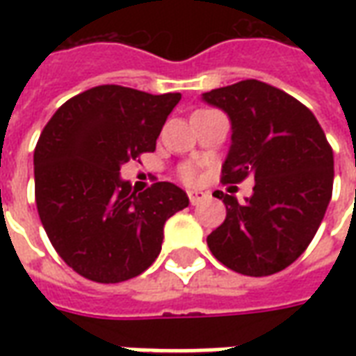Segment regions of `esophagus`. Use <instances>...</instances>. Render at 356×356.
<instances>
[{"label": "esophagus", "mask_w": 356, "mask_h": 356, "mask_svg": "<svg viewBox=\"0 0 356 356\" xmlns=\"http://www.w3.org/2000/svg\"><path fill=\"white\" fill-rule=\"evenodd\" d=\"M204 198H206V193H202V191H188V200H191L193 206L200 204Z\"/></svg>", "instance_id": "esophagus-1"}]
</instances>
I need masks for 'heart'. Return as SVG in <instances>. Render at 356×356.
Instances as JSON below:
<instances>
[{
    "mask_svg": "<svg viewBox=\"0 0 356 356\" xmlns=\"http://www.w3.org/2000/svg\"><path fill=\"white\" fill-rule=\"evenodd\" d=\"M181 177H183V181H186V183L194 181V170H193V168H183V170H181Z\"/></svg>",
    "mask_w": 356,
    "mask_h": 356,
    "instance_id": "heart-1",
    "label": "heart"
}]
</instances>
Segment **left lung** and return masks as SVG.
Instances as JSON below:
<instances>
[{"mask_svg": "<svg viewBox=\"0 0 356 356\" xmlns=\"http://www.w3.org/2000/svg\"><path fill=\"white\" fill-rule=\"evenodd\" d=\"M202 99L225 110L232 145L221 181L255 179L254 194L225 202L223 225L208 236L217 261L248 276L282 270L303 254L321 227L334 186V152L305 104L265 81L244 80Z\"/></svg>", "mask_w": 356, "mask_h": 356, "instance_id": "obj_1", "label": "left lung"}]
</instances>
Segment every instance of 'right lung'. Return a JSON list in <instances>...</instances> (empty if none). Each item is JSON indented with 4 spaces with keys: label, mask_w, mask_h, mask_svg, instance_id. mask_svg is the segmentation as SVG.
<instances>
[{
    "label": "right lung",
    "mask_w": 356,
    "mask_h": 356,
    "mask_svg": "<svg viewBox=\"0 0 356 356\" xmlns=\"http://www.w3.org/2000/svg\"><path fill=\"white\" fill-rule=\"evenodd\" d=\"M181 93L97 86L53 114L34 150L35 206L51 244L78 275L116 284L147 270L162 250L163 225L188 206L168 181L133 191L120 168L156 139Z\"/></svg>",
    "instance_id": "right-lung-1"
}]
</instances>
